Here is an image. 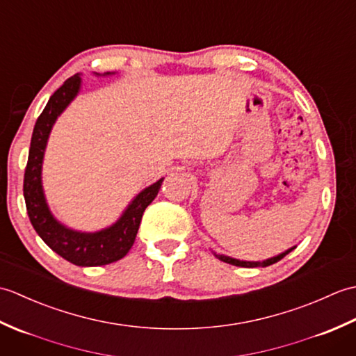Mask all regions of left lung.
<instances>
[{"label": "left lung", "mask_w": 356, "mask_h": 356, "mask_svg": "<svg viewBox=\"0 0 356 356\" xmlns=\"http://www.w3.org/2000/svg\"><path fill=\"white\" fill-rule=\"evenodd\" d=\"M295 248H297V246H292V248H289V249H286L284 252L278 254V255H275V257H270V259H266V260H263V261H246V260H237V259H232V257H229V255L217 254V252H214V251H213V254L217 257L218 260H222V261H225V263H229V264H234V266H241V268H259V266H261V268H266V266H269V264H274V263H277V261L282 260L284 255H287V254H289L291 251H293Z\"/></svg>", "instance_id": "left-lung-1"}]
</instances>
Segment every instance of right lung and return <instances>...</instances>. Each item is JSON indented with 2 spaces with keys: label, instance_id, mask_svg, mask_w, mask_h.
I'll use <instances>...</instances> for the list:
<instances>
[{
  "label": "right lung",
  "instance_id": "right-lung-1",
  "mask_svg": "<svg viewBox=\"0 0 356 356\" xmlns=\"http://www.w3.org/2000/svg\"><path fill=\"white\" fill-rule=\"evenodd\" d=\"M95 74L96 76H111L115 72ZM81 86L82 79L79 73L67 79L50 96L47 105L36 120L24 174V199L30 222H32L38 236L51 251L76 266H102V264L120 260L130 251L139 229L143 211L156 199L163 177L136 194V197L128 203L118 220L104 229L95 232L76 231L65 226L53 216L42 188L44 154L53 125L63 115V111L73 102L74 97L79 95Z\"/></svg>",
  "mask_w": 356,
  "mask_h": 356
}]
</instances>
